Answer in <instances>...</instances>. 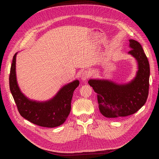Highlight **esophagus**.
<instances>
[{
	"label": "esophagus",
	"mask_w": 159,
	"mask_h": 159,
	"mask_svg": "<svg viewBox=\"0 0 159 159\" xmlns=\"http://www.w3.org/2000/svg\"><path fill=\"white\" fill-rule=\"evenodd\" d=\"M90 76V73L89 71L88 70H85L84 71L82 72V74L81 75V78L82 80V81H85L86 80H87L89 77Z\"/></svg>",
	"instance_id": "obj_1"
}]
</instances>
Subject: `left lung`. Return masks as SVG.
Here are the masks:
<instances>
[{
    "label": "left lung",
    "mask_w": 159,
    "mask_h": 159,
    "mask_svg": "<svg viewBox=\"0 0 159 159\" xmlns=\"http://www.w3.org/2000/svg\"><path fill=\"white\" fill-rule=\"evenodd\" d=\"M128 54L135 59L137 71L135 77L125 84H118L109 80L90 79L88 84L98 93L100 113L107 118L126 117L136 113L147 102L150 67L141 45L129 40Z\"/></svg>",
    "instance_id": "left-lung-1"
}]
</instances>
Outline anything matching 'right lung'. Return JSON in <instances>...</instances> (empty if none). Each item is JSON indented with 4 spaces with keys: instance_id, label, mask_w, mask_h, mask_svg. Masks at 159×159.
Masks as SVG:
<instances>
[{
    "instance_id": "right-lung-1",
    "label": "right lung",
    "mask_w": 159,
    "mask_h": 159,
    "mask_svg": "<svg viewBox=\"0 0 159 159\" xmlns=\"http://www.w3.org/2000/svg\"><path fill=\"white\" fill-rule=\"evenodd\" d=\"M14 54L11 68L9 85L11 92L21 116L30 122L41 127L53 128L63 124L71 111V102L74 91L80 84L76 80L66 84L49 100L39 102L30 99L19 88L16 74V59Z\"/></svg>"
}]
</instances>
